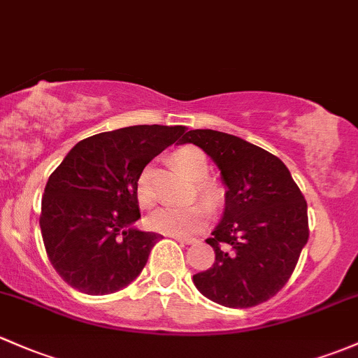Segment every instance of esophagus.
<instances>
[{"label": "esophagus", "instance_id": "34e87169", "mask_svg": "<svg viewBox=\"0 0 358 358\" xmlns=\"http://www.w3.org/2000/svg\"><path fill=\"white\" fill-rule=\"evenodd\" d=\"M178 242H184V244H191L194 242V237H186V236H172Z\"/></svg>", "mask_w": 358, "mask_h": 358}]
</instances>
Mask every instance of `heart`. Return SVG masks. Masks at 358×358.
<instances>
[{
    "label": "heart",
    "instance_id": "b5f03b06",
    "mask_svg": "<svg viewBox=\"0 0 358 358\" xmlns=\"http://www.w3.org/2000/svg\"><path fill=\"white\" fill-rule=\"evenodd\" d=\"M172 162L180 169L189 179L196 180L199 193L206 198L215 199L218 196V186L213 180L203 179L208 174V159L205 153L196 147H182L172 153ZM136 196L141 206H152L155 201L152 187H150L147 176L138 179ZM210 218V208L205 203H193V205H165L152 211L148 217V227L157 232L167 236H187L193 234L199 227L205 225Z\"/></svg>",
    "mask_w": 358,
    "mask_h": 358
}]
</instances>
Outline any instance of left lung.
<instances>
[{"label": "left lung", "instance_id": "obj_1", "mask_svg": "<svg viewBox=\"0 0 358 358\" xmlns=\"http://www.w3.org/2000/svg\"><path fill=\"white\" fill-rule=\"evenodd\" d=\"M182 143L199 147L227 186L224 217L206 242L215 263L196 273V288L232 309L266 302L295 270L309 239L307 203L285 164L234 134L191 129Z\"/></svg>", "mask_w": 358, "mask_h": 358}]
</instances>
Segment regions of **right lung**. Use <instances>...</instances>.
<instances>
[{"label":"right lung","instance_id":"add662e5","mask_svg":"<svg viewBox=\"0 0 358 358\" xmlns=\"http://www.w3.org/2000/svg\"><path fill=\"white\" fill-rule=\"evenodd\" d=\"M186 126L140 124L78 141L49 176L41 232L68 285L106 295L133 282L160 234L141 232L136 186L153 157L186 136Z\"/></svg>","mask_w":358,"mask_h":358}]
</instances>
